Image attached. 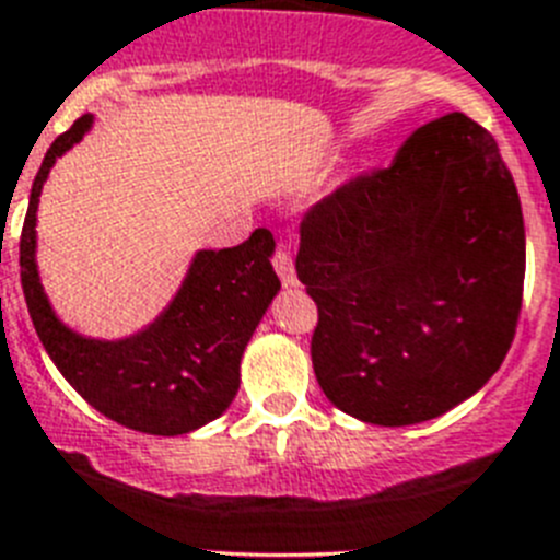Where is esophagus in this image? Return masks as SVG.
Segmentation results:
<instances>
[{
    "label": "esophagus",
    "instance_id": "esophagus-1",
    "mask_svg": "<svg viewBox=\"0 0 560 560\" xmlns=\"http://www.w3.org/2000/svg\"><path fill=\"white\" fill-rule=\"evenodd\" d=\"M271 264H275L277 275L283 280V285H296V275H294V260H291V252L285 246H277L275 257H271Z\"/></svg>",
    "mask_w": 560,
    "mask_h": 560
}]
</instances>
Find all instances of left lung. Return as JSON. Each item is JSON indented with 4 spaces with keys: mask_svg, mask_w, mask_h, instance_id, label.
Masks as SVG:
<instances>
[{
    "mask_svg": "<svg viewBox=\"0 0 560 560\" xmlns=\"http://www.w3.org/2000/svg\"><path fill=\"white\" fill-rule=\"evenodd\" d=\"M296 277L319 311L316 381L341 412L409 427L471 398L511 350L524 291L497 140L463 112L420 126L393 165L305 212Z\"/></svg>",
    "mask_w": 560,
    "mask_h": 560,
    "instance_id": "1",
    "label": "left lung"
}]
</instances>
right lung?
Here are the masks:
<instances>
[{
  "label": "right lung",
  "instance_id": "obj_1",
  "mask_svg": "<svg viewBox=\"0 0 560 560\" xmlns=\"http://www.w3.org/2000/svg\"><path fill=\"white\" fill-rule=\"evenodd\" d=\"M92 114L63 131L36 173L19 241L30 319L49 359L86 404L120 427L145 434H185L219 418L241 387V355L280 289L269 230L230 249L196 255L165 314L120 341L78 336L49 308L36 269V210L49 167L83 140Z\"/></svg>",
  "mask_w": 560,
  "mask_h": 560
}]
</instances>
